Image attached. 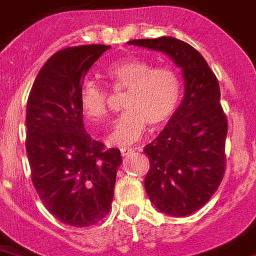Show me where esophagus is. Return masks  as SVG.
<instances>
[{
  "mask_svg": "<svg viewBox=\"0 0 256 256\" xmlns=\"http://www.w3.org/2000/svg\"><path fill=\"white\" fill-rule=\"evenodd\" d=\"M136 150L137 148H120V154H122V156H128L130 154H133Z\"/></svg>",
  "mask_w": 256,
  "mask_h": 256,
  "instance_id": "1",
  "label": "esophagus"
}]
</instances>
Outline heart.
<instances>
[{
	"instance_id": "b5f03b06",
	"label": "heart",
	"mask_w": 256,
	"mask_h": 256,
	"mask_svg": "<svg viewBox=\"0 0 256 256\" xmlns=\"http://www.w3.org/2000/svg\"><path fill=\"white\" fill-rule=\"evenodd\" d=\"M115 89L128 90L123 106L128 111L119 116L108 144L126 146L152 128L164 126L177 111L181 84L177 72L168 67H156L141 58H128L106 70ZM82 111L92 120H101L108 114V93L100 84L88 79L79 90Z\"/></svg>"
}]
</instances>
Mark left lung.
Segmentation results:
<instances>
[{"label": "left lung", "mask_w": 256, "mask_h": 256, "mask_svg": "<svg viewBox=\"0 0 256 256\" xmlns=\"http://www.w3.org/2000/svg\"><path fill=\"white\" fill-rule=\"evenodd\" d=\"M128 45L162 52L181 68L185 93L176 114L144 152L150 158L145 190L160 212L186 216L208 202L225 172L228 120L220 84L200 53L172 36Z\"/></svg>", "instance_id": "1"}]
</instances>
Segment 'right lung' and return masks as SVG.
<instances>
[{
  "instance_id": "add662e5",
  "label": "right lung",
  "mask_w": 256,
  "mask_h": 256,
  "mask_svg": "<svg viewBox=\"0 0 256 256\" xmlns=\"http://www.w3.org/2000/svg\"><path fill=\"white\" fill-rule=\"evenodd\" d=\"M110 46L84 45L54 53L36 75L27 101L26 150L31 180L48 211L86 228L111 210L120 150L86 133L79 90Z\"/></svg>"
}]
</instances>
